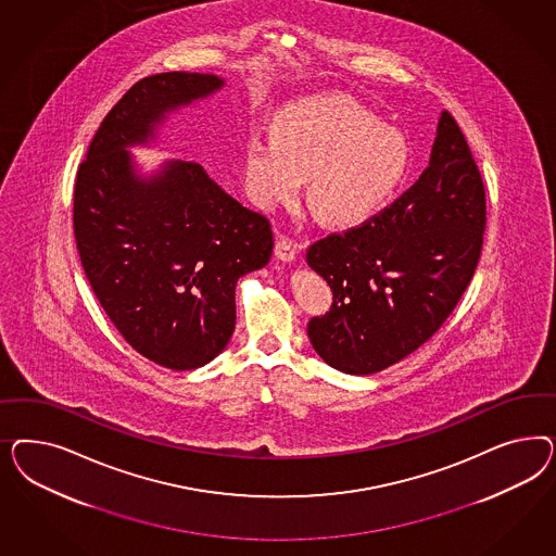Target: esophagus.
I'll return each mask as SVG.
<instances>
[{
    "instance_id": "esophagus-1",
    "label": "esophagus",
    "mask_w": 556,
    "mask_h": 556,
    "mask_svg": "<svg viewBox=\"0 0 556 556\" xmlns=\"http://www.w3.org/2000/svg\"><path fill=\"white\" fill-rule=\"evenodd\" d=\"M300 249H302V247H300L298 242L289 240L286 236H279L277 242H275V256H277L279 261H283V263H293L295 256L300 253Z\"/></svg>"
}]
</instances>
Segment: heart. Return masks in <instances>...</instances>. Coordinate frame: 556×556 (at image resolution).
Returning a JSON list of instances; mask_svg holds the SVG:
<instances>
[{"mask_svg":"<svg viewBox=\"0 0 556 556\" xmlns=\"http://www.w3.org/2000/svg\"><path fill=\"white\" fill-rule=\"evenodd\" d=\"M412 151L397 128L351 98H312L286 108L273 136H249L244 184L253 202L277 210L307 177V202L330 226L351 228L379 214L404 184Z\"/></svg>","mask_w":556,"mask_h":556,"instance_id":"heart-1","label":"heart"}]
</instances>
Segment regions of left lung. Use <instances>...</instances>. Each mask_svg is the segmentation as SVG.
<instances>
[{"mask_svg":"<svg viewBox=\"0 0 556 556\" xmlns=\"http://www.w3.org/2000/svg\"><path fill=\"white\" fill-rule=\"evenodd\" d=\"M485 187L456 119H438L420 179L369 222L307 249L332 305L307 324L334 369L370 375L400 363L451 316L477 269Z\"/></svg>","mask_w":556,"mask_h":556,"instance_id":"8db88e82","label":"left lung"}]
</instances>
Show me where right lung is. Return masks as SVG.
Returning <instances> with one entry per match:
<instances>
[{
  "instance_id": "add662e5",
  "label": "right lung",
  "mask_w": 556,
  "mask_h": 556,
  "mask_svg": "<svg viewBox=\"0 0 556 556\" xmlns=\"http://www.w3.org/2000/svg\"><path fill=\"white\" fill-rule=\"evenodd\" d=\"M222 87L210 73L140 79L101 122L75 181L73 228L89 286L126 342L173 370L203 367L226 349L236 281L269 263L273 232L202 165L167 161L142 177L128 149Z\"/></svg>"
}]
</instances>
